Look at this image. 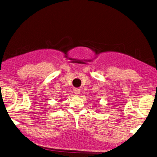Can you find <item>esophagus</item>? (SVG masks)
Masks as SVG:
<instances>
[{"label":"esophagus","mask_w":157,"mask_h":157,"mask_svg":"<svg viewBox=\"0 0 157 157\" xmlns=\"http://www.w3.org/2000/svg\"><path fill=\"white\" fill-rule=\"evenodd\" d=\"M74 92L75 94H80V90L79 89H78V88H75V89L74 90Z\"/></svg>","instance_id":"obj_1"}]
</instances>
